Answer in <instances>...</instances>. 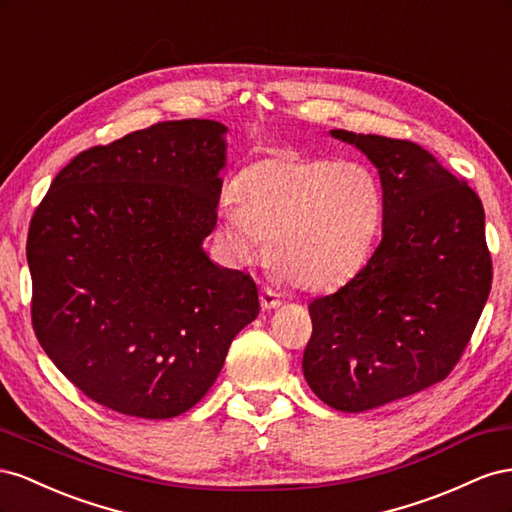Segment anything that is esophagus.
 Listing matches in <instances>:
<instances>
[{
  "mask_svg": "<svg viewBox=\"0 0 512 512\" xmlns=\"http://www.w3.org/2000/svg\"><path fill=\"white\" fill-rule=\"evenodd\" d=\"M259 300H261V309H266V311L276 309V306H281V296L276 294V291H274V289H270V287H264V289H261Z\"/></svg>",
  "mask_w": 512,
  "mask_h": 512,
  "instance_id": "obj_1",
  "label": "esophagus"
}]
</instances>
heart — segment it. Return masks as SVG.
I'll return each instance as SVG.
<instances>
[{
  "mask_svg": "<svg viewBox=\"0 0 512 512\" xmlns=\"http://www.w3.org/2000/svg\"><path fill=\"white\" fill-rule=\"evenodd\" d=\"M384 218V188L358 160L276 152L240 171L218 201L229 257L266 253L304 289H334L362 268Z\"/></svg>",
  "mask_w": 512,
  "mask_h": 512,
  "instance_id": "obj_1",
  "label": "heart"
}]
</instances>
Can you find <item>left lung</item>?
Returning a JSON list of instances; mask_svg holds the SVG:
<instances>
[{"label":"left lung","instance_id":"obj_1","mask_svg":"<svg viewBox=\"0 0 512 512\" xmlns=\"http://www.w3.org/2000/svg\"><path fill=\"white\" fill-rule=\"evenodd\" d=\"M377 167L382 242L369 264L309 304L306 384L339 412H367L455 369L491 291L483 201L407 139L330 130Z\"/></svg>","mask_w":512,"mask_h":512}]
</instances>
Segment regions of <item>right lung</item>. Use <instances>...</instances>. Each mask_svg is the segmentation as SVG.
Segmentation results:
<instances>
[{
	"label": "right lung",
	"mask_w": 512,
	"mask_h": 512,
	"mask_svg": "<svg viewBox=\"0 0 512 512\" xmlns=\"http://www.w3.org/2000/svg\"><path fill=\"white\" fill-rule=\"evenodd\" d=\"M227 128L158 122L77 154L27 233L32 326L85 397L137 418L191 410L259 313L257 285L201 248Z\"/></svg>",
	"instance_id": "add662e5"
}]
</instances>
